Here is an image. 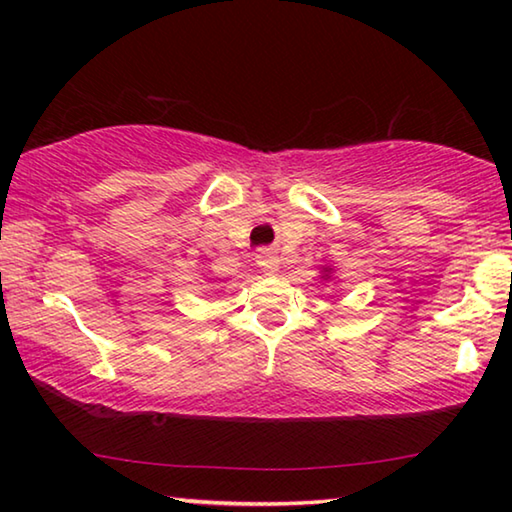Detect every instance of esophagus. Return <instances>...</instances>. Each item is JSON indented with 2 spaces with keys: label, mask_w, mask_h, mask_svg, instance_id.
Masks as SVG:
<instances>
[{
  "label": "esophagus",
  "mask_w": 512,
  "mask_h": 512,
  "mask_svg": "<svg viewBox=\"0 0 512 512\" xmlns=\"http://www.w3.org/2000/svg\"><path fill=\"white\" fill-rule=\"evenodd\" d=\"M257 266L259 271H262L264 275H275L277 271H280V257H277L273 250H259L257 253Z\"/></svg>",
  "instance_id": "1"
}]
</instances>
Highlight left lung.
<instances>
[{
    "instance_id": "1",
    "label": "left lung",
    "mask_w": 512,
    "mask_h": 512,
    "mask_svg": "<svg viewBox=\"0 0 512 512\" xmlns=\"http://www.w3.org/2000/svg\"><path fill=\"white\" fill-rule=\"evenodd\" d=\"M320 277H323V280H332V266H323Z\"/></svg>"
}]
</instances>
